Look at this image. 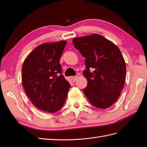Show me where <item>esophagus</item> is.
<instances>
[{
  "label": "esophagus",
  "mask_w": 147,
  "mask_h": 147,
  "mask_svg": "<svg viewBox=\"0 0 147 147\" xmlns=\"http://www.w3.org/2000/svg\"><path fill=\"white\" fill-rule=\"evenodd\" d=\"M71 79H72L73 81V82H74V81H76L77 80L78 76H72V77H71Z\"/></svg>",
  "instance_id": "obj_1"
}]
</instances>
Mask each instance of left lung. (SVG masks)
Listing matches in <instances>:
<instances>
[{
    "mask_svg": "<svg viewBox=\"0 0 147 147\" xmlns=\"http://www.w3.org/2000/svg\"><path fill=\"white\" fill-rule=\"evenodd\" d=\"M74 47L85 59L83 92L91 104L106 109L117 100L125 80L126 65L119 48L102 35L76 37Z\"/></svg>",
    "mask_w": 147,
    "mask_h": 147,
    "instance_id": "left-lung-1",
    "label": "left lung"
}]
</instances>
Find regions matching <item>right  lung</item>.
I'll return each instance as SVG.
<instances>
[{
    "label": "right lung",
    "mask_w": 147,
    "mask_h": 147,
    "mask_svg": "<svg viewBox=\"0 0 147 147\" xmlns=\"http://www.w3.org/2000/svg\"><path fill=\"white\" fill-rule=\"evenodd\" d=\"M66 41L40 45L24 62L22 84L26 94L39 109L50 113L63 106L71 86L62 73L60 58Z\"/></svg>",
    "instance_id": "obj_1"
}]
</instances>
